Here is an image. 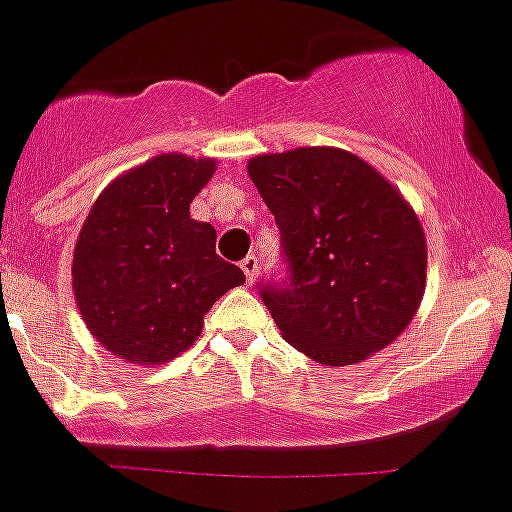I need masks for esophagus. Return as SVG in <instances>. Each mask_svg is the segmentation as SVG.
<instances>
[{
  "label": "esophagus",
  "mask_w": 512,
  "mask_h": 512,
  "mask_svg": "<svg viewBox=\"0 0 512 512\" xmlns=\"http://www.w3.org/2000/svg\"><path fill=\"white\" fill-rule=\"evenodd\" d=\"M241 269H243V274H246V279H248V284H253V279H256V271H259V259H256V256H246V259L241 261Z\"/></svg>",
  "instance_id": "obj_1"
}]
</instances>
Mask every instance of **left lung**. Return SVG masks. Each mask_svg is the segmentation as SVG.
Wrapping results in <instances>:
<instances>
[{"label":"left lung","mask_w":512,"mask_h":512,"mask_svg":"<svg viewBox=\"0 0 512 512\" xmlns=\"http://www.w3.org/2000/svg\"><path fill=\"white\" fill-rule=\"evenodd\" d=\"M248 175L274 213L286 281L259 294L284 339L344 367L392 344L425 294L417 213L382 173L342 148L256 155Z\"/></svg>","instance_id":"1"}]
</instances>
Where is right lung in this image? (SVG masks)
Wrapping results in <instances>:
<instances>
[{"label":"right lung","instance_id":"add662e5","mask_svg":"<svg viewBox=\"0 0 512 512\" xmlns=\"http://www.w3.org/2000/svg\"><path fill=\"white\" fill-rule=\"evenodd\" d=\"M216 160L155 155L115 178L82 226L72 259L77 309L92 337L130 364L186 352L203 316L246 281L216 253V228L191 218Z\"/></svg>","mask_w":512,"mask_h":512}]
</instances>
